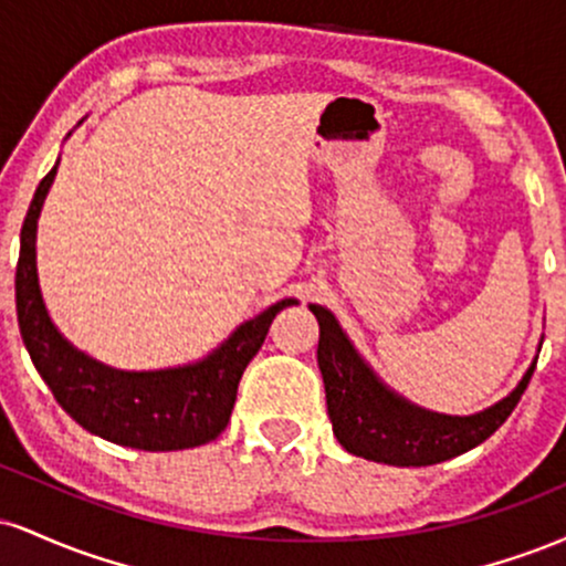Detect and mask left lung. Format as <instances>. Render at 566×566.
<instances>
[{
	"label": "left lung",
	"instance_id": "1",
	"mask_svg": "<svg viewBox=\"0 0 566 566\" xmlns=\"http://www.w3.org/2000/svg\"><path fill=\"white\" fill-rule=\"evenodd\" d=\"M308 308L319 322L316 359H319L335 437L350 454L375 463L433 465L473 450L509 420L537 365L535 361L527 369L522 382L503 401L484 412L465 415V418L428 412L382 386L327 308L314 303Z\"/></svg>",
	"mask_w": 566,
	"mask_h": 566
}]
</instances>
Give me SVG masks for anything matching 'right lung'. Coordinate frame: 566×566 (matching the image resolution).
Instances as JSON below:
<instances>
[{
  "instance_id": "1",
  "label": "right lung",
  "mask_w": 566,
  "mask_h": 566,
  "mask_svg": "<svg viewBox=\"0 0 566 566\" xmlns=\"http://www.w3.org/2000/svg\"><path fill=\"white\" fill-rule=\"evenodd\" d=\"M55 172L57 161L42 178L25 212L15 269L18 324L36 373L76 423L114 444L170 452L220 437L229 426L244 367L261 350L279 311L297 301L284 297L255 319L239 324L229 340L197 365L125 373L90 359L50 322L36 279V220Z\"/></svg>"
}]
</instances>
